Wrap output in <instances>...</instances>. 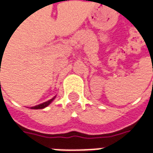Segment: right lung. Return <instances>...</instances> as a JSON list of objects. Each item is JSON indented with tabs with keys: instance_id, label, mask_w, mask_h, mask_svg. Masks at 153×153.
Wrapping results in <instances>:
<instances>
[{
	"instance_id": "obj_1",
	"label": "right lung",
	"mask_w": 153,
	"mask_h": 153,
	"mask_svg": "<svg viewBox=\"0 0 153 153\" xmlns=\"http://www.w3.org/2000/svg\"><path fill=\"white\" fill-rule=\"evenodd\" d=\"M1 83V82H0ZM56 97H54L53 98H51V100H49V101H47V102H43L41 103V104H39V105H37V106H34V107H32V109H42V108H46L47 106H49L51 103L53 102V100L55 99Z\"/></svg>"
}]
</instances>
